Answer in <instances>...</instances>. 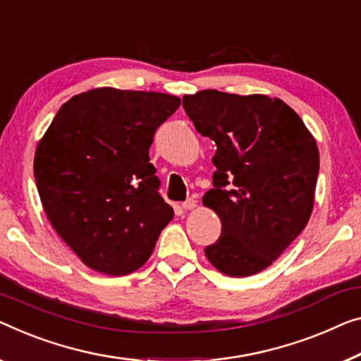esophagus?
I'll use <instances>...</instances> for the list:
<instances>
[{
  "instance_id": "obj_1",
  "label": "esophagus",
  "mask_w": 361,
  "mask_h": 361,
  "mask_svg": "<svg viewBox=\"0 0 361 361\" xmlns=\"http://www.w3.org/2000/svg\"><path fill=\"white\" fill-rule=\"evenodd\" d=\"M196 206H197V201H196V199H192V197L186 199V201L181 204V207L185 209V211H192V209H196Z\"/></svg>"
}]
</instances>
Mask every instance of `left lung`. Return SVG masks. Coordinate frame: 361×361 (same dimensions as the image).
<instances>
[{"mask_svg":"<svg viewBox=\"0 0 361 361\" xmlns=\"http://www.w3.org/2000/svg\"><path fill=\"white\" fill-rule=\"evenodd\" d=\"M183 109L217 146L214 188L202 204L219 215L222 233L204 255L225 276H255L311 217L319 171L314 136L283 100L262 94L199 90L183 97Z\"/></svg>","mask_w":361,"mask_h":361,"instance_id":"left-lung-1","label":"left lung"}]
</instances>
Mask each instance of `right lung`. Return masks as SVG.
<instances>
[{
  "label": "right lung",
  "mask_w": 361,
  "mask_h": 361,
  "mask_svg": "<svg viewBox=\"0 0 361 361\" xmlns=\"http://www.w3.org/2000/svg\"><path fill=\"white\" fill-rule=\"evenodd\" d=\"M178 106L176 95L97 87L63 104L37 144L43 211L94 271H137L173 219V207L157 192L149 147Z\"/></svg>",
  "instance_id": "add662e5"
}]
</instances>
